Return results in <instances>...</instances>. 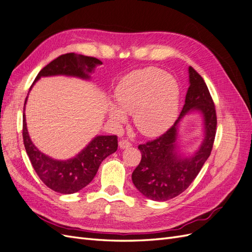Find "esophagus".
<instances>
[{
  "mask_svg": "<svg viewBox=\"0 0 252 252\" xmlns=\"http://www.w3.org/2000/svg\"><path fill=\"white\" fill-rule=\"evenodd\" d=\"M131 143L129 142V141H127V140H121L120 142H119V146H120V148H122V149H125V148H129V147H131Z\"/></svg>",
  "mask_w": 252,
  "mask_h": 252,
  "instance_id": "obj_1",
  "label": "esophagus"
}]
</instances>
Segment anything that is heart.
<instances>
[{"mask_svg":"<svg viewBox=\"0 0 252 252\" xmlns=\"http://www.w3.org/2000/svg\"><path fill=\"white\" fill-rule=\"evenodd\" d=\"M116 97L118 104L109 105L110 119L120 124L126 121V113H133L136 129L146 136L163 133L178 116V84L157 68L126 75L117 87Z\"/></svg>","mask_w":252,"mask_h":252,"instance_id":"heart-1","label":"heart"}]
</instances>
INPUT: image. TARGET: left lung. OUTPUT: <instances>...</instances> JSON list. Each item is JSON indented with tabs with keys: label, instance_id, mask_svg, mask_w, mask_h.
Masks as SVG:
<instances>
[{
	"label": "left lung",
	"instance_id": "8db88e82",
	"mask_svg": "<svg viewBox=\"0 0 252 252\" xmlns=\"http://www.w3.org/2000/svg\"><path fill=\"white\" fill-rule=\"evenodd\" d=\"M189 87L179 119L159 138L139 145L142 159L131 179L139 191L152 201H167L189 187L207 161L217 131L215 104L203 78L191 66L188 68ZM202 117L203 141L192 154H182L178 145L180 121L190 113Z\"/></svg>",
	"mask_w": 252,
	"mask_h": 252
}]
</instances>
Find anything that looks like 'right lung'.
<instances>
[{"label": "right lung", "instance_id": "add662e5", "mask_svg": "<svg viewBox=\"0 0 252 252\" xmlns=\"http://www.w3.org/2000/svg\"><path fill=\"white\" fill-rule=\"evenodd\" d=\"M98 65H102L98 59L73 52L66 53L45 66L36 75L30 89L42 77L66 75L89 81L90 74ZM27 98L28 96L25 105ZM23 140L30 162L39 178L53 191L63 194L78 192L86 187L95 177L101 163L118 149L117 135H96L75 157L68 159L52 158L37 149L30 139L25 112H23Z\"/></svg>", "mask_w": 252, "mask_h": 252}]
</instances>
